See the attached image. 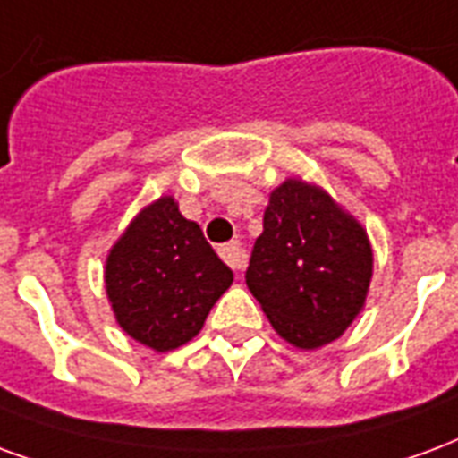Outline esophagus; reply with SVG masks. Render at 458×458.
<instances>
[{"instance_id": "esophagus-1", "label": "esophagus", "mask_w": 458, "mask_h": 458, "mask_svg": "<svg viewBox=\"0 0 458 458\" xmlns=\"http://www.w3.org/2000/svg\"><path fill=\"white\" fill-rule=\"evenodd\" d=\"M219 256H222L226 266H232L233 270L243 268V263H246V259H249V256H246V249H243L239 242L225 243V246L219 249Z\"/></svg>"}]
</instances>
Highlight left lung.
Wrapping results in <instances>:
<instances>
[{
  "label": "left lung",
  "instance_id": "1",
  "mask_svg": "<svg viewBox=\"0 0 458 458\" xmlns=\"http://www.w3.org/2000/svg\"><path fill=\"white\" fill-rule=\"evenodd\" d=\"M373 276L369 233L315 182L273 188L246 285L273 329L298 349L335 342L361 315Z\"/></svg>",
  "mask_w": 458,
  "mask_h": 458
}]
</instances>
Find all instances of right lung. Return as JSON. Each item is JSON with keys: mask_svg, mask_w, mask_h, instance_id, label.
Listing matches in <instances>:
<instances>
[{"mask_svg": "<svg viewBox=\"0 0 458 458\" xmlns=\"http://www.w3.org/2000/svg\"><path fill=\"white\" fill-rule=\"evenodd\" d=\"M232 268L180 215L173 195L133 216L106 253L105 290L116 325L153 352H173L199 335Z\"/></svg>", "mask_w": 458, "mask_h": 458, "instance_id": "obj_1", "label": "right lung"}]
</instances>
